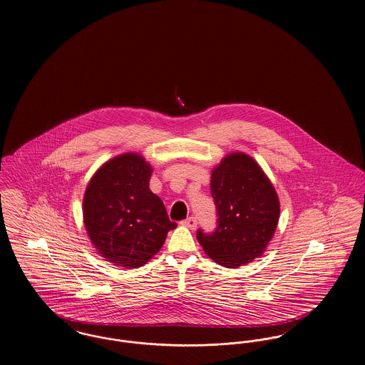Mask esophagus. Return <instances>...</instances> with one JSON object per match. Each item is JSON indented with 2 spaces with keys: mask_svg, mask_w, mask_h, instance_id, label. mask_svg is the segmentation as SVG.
<instances>
[{
  "mask_svg": "<svg viewBox=\"0 0 365 365\" xmlns=\"http://www.w3.org/2000/svg\"><path fill=\"white\" fill-rule=\"evenodd\" d=\"M182 225L187 227V228H190V230H195V227H197V220H195V217H189V219L183 220V222H182Z\"/></svg>",
  "mask_w": 365,
  "mask_h": 365,
  "instance_id": "1",
  "label": "esophagus"
}]
</instances>
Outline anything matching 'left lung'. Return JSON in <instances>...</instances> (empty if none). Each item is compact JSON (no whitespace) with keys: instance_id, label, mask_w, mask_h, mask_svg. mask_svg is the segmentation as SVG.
<instances>
[{"instance_id":"left-lung-1","label":"left lung","mask_w":365,"mask_h":365,"mask_svg":"<svg viewBox=\"0 0 365 365\" xmlns=\"http://www.w3.org/2000/svg\"><path fill=\"white\" fill-rule=\"evenodd\" d=\"M210 192L219 225L209 235L197 231L204 252L227 268L261 257L277 231L280 202L259 163L242 152L228 153L212 170Z\"/></svg>"}]
</instances>
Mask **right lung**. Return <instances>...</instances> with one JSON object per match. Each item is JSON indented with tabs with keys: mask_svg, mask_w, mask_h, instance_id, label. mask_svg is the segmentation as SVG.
Returning a JSON list of instances; mask_svg holds the SVG:
<instances>
[{
	"mask_svg": "<svg viewBox=\"0 0 365 365\" xmlns=\"http://www.w3.org/2000/svg\"><path fill=\"white\" fill-rule=\"evenodd\" d=\"M152 165L128 152L104 163L83 197V223L97 253L125 269L138 268L158 253L171 222L160 197L149 189Z\"/></svg>",
	"mask_w": 365,
	"mask_h": 365,
	"instance_id": "add662e5",
	"label": "right lung"
}]
</instances>
